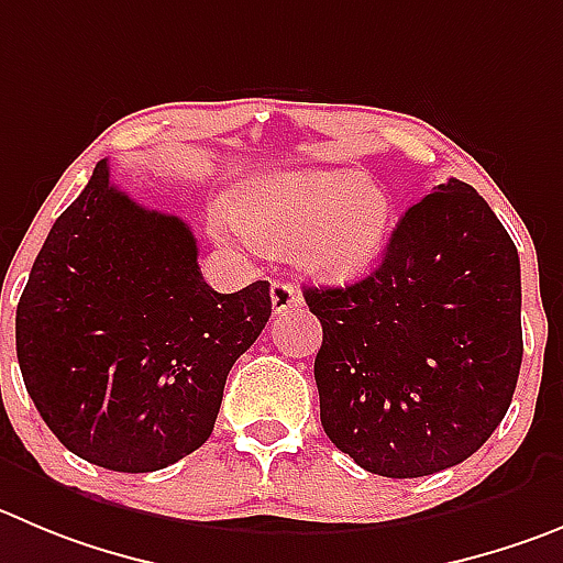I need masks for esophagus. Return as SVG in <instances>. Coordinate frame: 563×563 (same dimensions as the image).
Wrapping results in <instances>:
<instances>
[{
  "label": "esophagus",
  "mask_w": 563,
  "mask_h": 563,
  "mask_svg": "<svg viewBox=\"0 0 563 563\" xmlns=\"http://www.w3.org/2000/svg\"><path fill=\"white\" fill-rule=\"evenodd\" d=\"M269 297H272V311L275 313H286L291 311V308L302 306V294H299L291 283L275 280L269 288Z\"/></svg>",
  "instance_id": "obj_1"
}]
</instances>
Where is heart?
Returning a JSON list of instances; mask_svg holds the SVG:
<instances>
[{
	"label": "heart",
	"mask_w": 563,
	"mask_h": 563,
	"mask_svg": "<svg viewBox=\"0 0 563 563\" xmlns=\"http://www.w3.org/2000/svg\"><path fill=\"white\" fill-rule=\"evenodd\" d=\"M224 244H286L297 264L324 277H353L377 261L391 230V199L353 172H280L241 186L233 210H213Z\"/></svg>",
	"instance_id": "b5f03b06"
}]
</instances>
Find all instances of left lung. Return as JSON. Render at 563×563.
I'll use <instances>...</instances> for the list:
<instances>
[{"instance_id":"1","label":"left lung","mask_w":563,"mask_h":563,"mask_svg":"<svg viewBox=\"0 0 563 563\" xmlns=\"http://www.w3.org/2000/svg\"><path fill=\"white\" fill-rule=\"evenodd\" d=\"M302 294L322 322V428L366 472L433 475L503 422L522 366L519 255L472 186L408 208L364 280Z\"/></svg>"}]
</instances>
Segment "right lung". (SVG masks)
I'll list each match as a JSON object with an SVG mask.
<instances>
[{"mask_svg": "<svg viewBox=\"0 0 563 563\" xmlns=\"http://www.w3.org/2000/svg\"><path fill=\"white\" fill-rule=\"evenodd\" d=\"M269 317V283L213 291L191 228L133 202L99 161L35 257L15 355L63 448L104 470L155 472L208 441L228 372Z\"/></svg>", "mask_w": 563, "mask_h": 563, "instance_id": "obj_1", "label": "right lung"}]
</instances>
